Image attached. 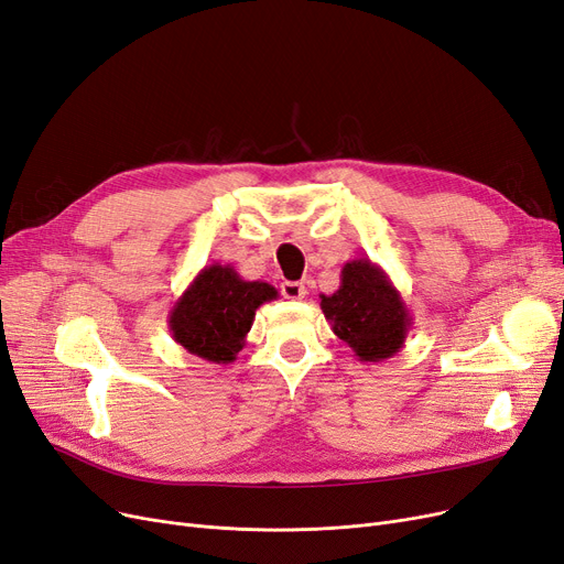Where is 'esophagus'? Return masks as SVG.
I'll list each match as a JSON object with an SVG mask.
<instances>
[{"label":"esophagus","mask_w":564,"mask_h":564,"mask_svg":"<svg viewBox=\"0 0 564 564\" xmlns=\"http://www.w3.org/2000/svg\"><path fill=\"white\" fill-rule=\"evenodd\" d=\"M281 292L288 297V300H304L306 297V288L304 283H297V281H285L281 285Z\"/></svg>","instance_id":"esophagus-1"}]
</instances>
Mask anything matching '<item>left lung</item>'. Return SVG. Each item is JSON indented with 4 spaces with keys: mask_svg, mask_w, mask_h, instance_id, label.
Segmentation results:
<instances>
[{
    "mask_svg": "<svg viewBox=\"0 0 564 564\" xmlns=\"http://www.w3.org/2000/svg\"><path fill=\"white\" fill-rule=\"evenodd\" d=\"M321 308L334 334L348 343L359 361L394 357L412 327L401 292L369 258L343 264L340 285L332 295H321Z\"/></svg>",
    "mask_w": 564,
    "mask_h": 564,
    "instance_id": "left-lung-1",
    "label": "left lung"
}]
</instances>
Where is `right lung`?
I'll return each instance as SVG.
<instances>
[{"label": "right lung", "instance_id": "right-lung-1", "mask_svg": "<svg viewBox=\"0 0 564 564\" xmlns=\"http://www.w3.org/2000/svg\"><path fill=\"white\" fill-rule=\"evenodd\" d=\"M279 297L264 281H243L230 264H207L167 313L173 338L191 355L230 364L247 346L256 311Z\"/></svg>", "mask_w": 564, "mask_h": 564}]
</instances>
